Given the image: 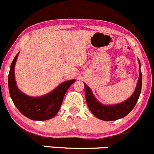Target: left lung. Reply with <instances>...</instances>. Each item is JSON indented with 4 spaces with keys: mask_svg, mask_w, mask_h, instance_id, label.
Listing matches in <instances>:
<instances>
[{
    "mask_svg": "<svg viewBox=\"0 0 154 154\" xmlns=\"http://www.w3.org/2000/svg\"><path fill=\"white\" fill-rule=\"evenodd\" d=\"M140 61H139V77L135 91L128 100L121 104L110 106L103 105L95 99L91 90L85 84V98H86L87 104L90 110L95 116L104 121H114L125 117L134 109L139 99L142 90V75L140 69Z\"/></svg>",
    "mask_w": 154,
    "mask_h": 154,
    "instance_id": "left-lung-1",
    "label": "left lung"
}]
</instances>
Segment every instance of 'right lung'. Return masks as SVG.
I'll return each instance as SVG.
<instances>
[{"instance_id":"1","label":"right lung","mask_w":154,"mask_h":154,"mask_svg":"<svg viewBox=\"0 0 154 154\" xmlns=\"http://www.w3.org/2000/svg\"><path fill=\"white\" fill-rule=\"evenodd\" d=\"M18 53L12 61L8 76L9 94L14 104L23 116L32 120L44 121L53 118L61 107L68 88L75 82V79L63 82L51 93L42 97L26 96L18 90L15 83L14 69Z\"/></svg>"}]
</instances>
